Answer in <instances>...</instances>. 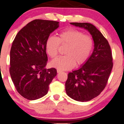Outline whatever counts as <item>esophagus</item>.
I'll return each mask as SVG.
<instances>
[{
	"label": "esophagus",
	"instance_id": "34e87169",
	"mask_svg": "<svg viewBox=\"0 0 124 124\" xmlns=\"http://www.w3.org/2000/svg\"><path fill=\"white\" fill-rule=\"evenodd\" d=\"M61 72H62V70H60V69H57V72L58 73H60Z\"/></svg>",
	"mask_w": 124,
	"mask_h": 124
}]
</instances>
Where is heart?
Listing matches in <instances>:
<instances>
[{"instance_id": "1", "label": "heart", "mask_w": 124, "mask_h": 124, "mask_svg": "<svg viewBox=\"0 0 124 124\" xmlns=\"http://www.w3.org/2000/svg\"><path fill=\"white\" fill-rule=\"evenodd\" d=\"M60 45L67 46L64 54L51 62V65L62 70L73 68L74 65L85 63L90 56L94 47L93 38L78 30L70 29L59 34L58 37L49 36L46 41V49L52 59L58 54Z\"/></svg>"}]
</instances>
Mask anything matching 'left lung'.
<instances>
[{
    "label": "left lung",
    "instance_id": "8db88e82",
    "mask_svg": "<svg viewBox=\"0 0 124 124\" xmlns=\"http://www.w3.org/2000/svg\"><path fill=\"white\" fill-rule=\"evenodd\" d=\"M89 31L94 42L93 54L78 70L68 74L66 93L78 101H87L104 89L113 67L112 55L108 40L94 25L87 23H70Z\"/></svg>",
    "mask_w": 124,
    "mask_h": 124
}]
</instances>
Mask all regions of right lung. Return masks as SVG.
I'll use <instances>...</instances> for the list:
<instances>
[{
	"instance_id": "1",
	"label": "right lung",
	"mask_w": 124,
	"mask_h": 124,
	"mask_svg": "<svg viewBox=\"0 0 124 124\" xmlns=\"http://www.w3.org/2000/svg\"><path fill=\"white\" fill-rule=\"evenodd\" d=\"M59 27V22L34 20L18 31L10 51L9 73L17 92L30 101L43 97L56 76V69H46V41Z\"/></svg>"
}]
</instances>
